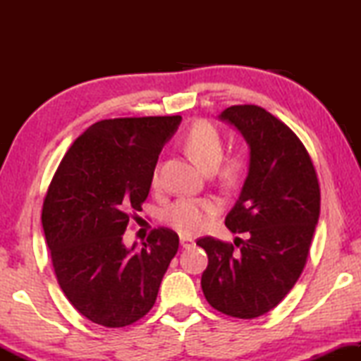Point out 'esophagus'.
Masks as SVG:
<instances>
[{"label": "esophagus", "mask_w": 361, "mask_h": 361, "mask_svg": "<svg viewBox=\"0 0 361 361\" xmlns=\"http://www.w3.org/2000/svg\"><path fill=\"white\" fill-rule=\"evenodd\" d=\"M180 245H181L183 248H189V247L194 245V240L191 239V237L181 235V237H180Z\"/></svg>", "instance_id": "34e87169"}]
</instances>
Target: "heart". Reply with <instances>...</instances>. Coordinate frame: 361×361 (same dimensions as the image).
Segmentation results:
<instances>
[{"label":"heart","mask_w":361,"mask_h":361,"mask_svg":"<svg viewBox=\"0 0 361 361\" xmlns=\"http://www.w3.org/2000/svg\"><path fill=\"white\" fill-rule=\"evenodd\" d=\"M185 148L204 172H213L223 157L221 133L209 121L194 122L185 135ZM243 169H245V159L240 152H235L226 159L221 172H219V180L226 186L235 185ZM152 186H159L157 172L152 175ZM216 212L218 205L210 199L183 197L167 207L164 212V219L170 228L178 231L180 234L194 235L209 224L210 218L216 215Z\"/></svg>","instance_id":"b5f03b06"}]
</instances>
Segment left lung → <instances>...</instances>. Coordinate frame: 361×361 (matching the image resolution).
I'll return each mask as SVG.
<instances>
[{"mask_svg":"<svg viewBox=\"0 0 361 361\" xmlns=\"http://www.w3.org/2000/svg\"><path fill=\"white\" fill-rule=\"evenodd\" d=\"M219 119L250 148L248 175L226 216L237 237H202L209 256L202 291L213 309L237 319L267 314L298 282L320 216V186L307 149L288 126L256 105L226 108Z\"/></svg>","mask_w":361,"mask_h":361,"instance_id":"left-lung-1","label":"left lung"}]
</instances>
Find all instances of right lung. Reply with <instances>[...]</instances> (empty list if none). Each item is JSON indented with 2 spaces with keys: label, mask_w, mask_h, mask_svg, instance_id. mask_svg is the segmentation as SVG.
Returning <instances> with one entry per match:
<instances>
[{
  "label": "right lung",
  "mask_w": 361,
  "mask_h": 361,
  "mask_svg": "<svg viewBox=\"0 0 361 361\" xmlns=\"http://www.w3.org/2000/svg\"><path fill=\"white\" fill-rule=\"evenodd\" d=\"M181 116L95 122L66 151L42 204V229L65 296L106 328L149 312L178 252V234L151 231L142 248L124 245L129 219L149 194L152 175Z\"/></svg>",
  "instance_id": "right-lung-1"
}]
</instances>
